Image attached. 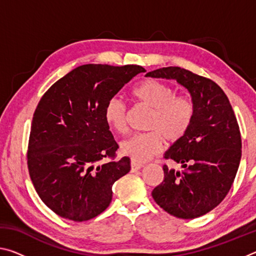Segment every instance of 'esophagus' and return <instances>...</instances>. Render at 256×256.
Segmentation results:
<instances>
[{
  "instance_id": "1",
  "label": "esophagus",
  "mask_w": 256,
  "mask_h": 256,
  "mask_svg": "<svg viewBox=\"0 0 256 256\" xmlns=\"http://www.w3.org/2000/svg\"><path fill=\"white\" fill-rule=\"evenodd\" d=\"M142 168V164H138L136 162H131V170L132 172H138V170H141Z\"/></svg>"
}]
</instances>
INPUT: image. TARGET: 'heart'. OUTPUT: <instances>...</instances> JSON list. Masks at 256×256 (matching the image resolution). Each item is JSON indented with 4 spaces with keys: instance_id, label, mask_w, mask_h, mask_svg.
I'll return each mask as SVG.
<instances>
[{
    "instance_id": "heart-1",
    "label": "heart",
    "mask_w": 256,
    "mask_h": 256,
    "mask_svg": "<svg viewBox=\"0 0 256 256\" xmlns=\"http://www.w3.org/2000/svg\"><path fill=\"white\" fill-rule=\"evenodd\" d=\"M132 97L152 112L149 116L146 133L133 134L120 144L122 154L133 162H144L160 152L164 138L177 142L183 138L193 123L196 105L188 94H176V90L166 82L148 79L136 84ZM105 120L116 133L128 132L126 106L118 98L108 100L104 112Z\"/></svg>"
}]
</instances>
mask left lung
Instances as JSON below:
<instances>
[{"mask_svg":"<svg viewBox=\"0 0 256 256\" xmlns=\"http://www.w3.org/2000/svg\"><path fill=\"white\" fill-rule=\"evenodd\" d=\"M146 76L174 79L188 90L196 115L188 133L164 154L180 164H164V180L152 190L156 203L180 219L208 214L222 202L235 180L242 157L240 126L229 99L214 81L178 66L157 68Z\"/></svg>","mask_w":256,"mask_h":256,"instance_id":"8db88e82","label":"left lung"}]
</instances>
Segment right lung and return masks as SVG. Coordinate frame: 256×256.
<instances>
[{
  "instance_id": "1",
  "label": "right lung",
  "mask_w": 256,
  "mask_h": 256,
  "mask_svg": "<svg viewBox=\"0 0 256 256\" xmlns=\"http://www.w3.org/2000/svg\"><path fill=\"white\" fill-rule=\"evenodd\" d=\"M141 72L140 66L86 64L40 98L30 128L28 170L42 201L58 216L81 222L100 214L112 201V184L131 170L128 157L115 160L118 144L104 112Z\"/></svg>"
}]
</instances>
